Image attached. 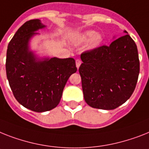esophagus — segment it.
<instances>
[{
    "instance_id": "esophagus-1",
    "label": "esophagus",
    "mask_w": 149,
    "mask_h": 149,
    "mask_svg": "<svg viewBox=\"0 0 149 149\" xmlns=\"http://www.w3.org/2000/svg\"><path fill=\"white\" fill-rule=\"evenodd\" d=\"M81 61L80 59H76V66H77V68L78 69V68L80 67L81 65Z\"/></svg>"
}]
</instances>
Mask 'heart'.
Returning a JSON list of instances; mask_svg holds the SVG:
<instances>
[{
  "label": "heart",
  "mask_w": 149,
  "mask_h": 149,
  "mask_svg": "<svg viewBox=\"0 0 149 149\" xmlns=\"http://www.w3.org/2000/svg\"><path fill=\"white\" fill-rule=\"evenodd\" d=\"M88 41H89L88 46L90 49H94V48L98 47L101 44V42H103V36L100 33H94V32L92 30L86 31L80 36L79 42H86Z\"/></svg>",
  "instance_id": "heart-1"
}]
</instances>
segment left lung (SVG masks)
I'll return each instance as SVG.
<instances>
[{
  "instance_id": "1",
  "label": "left lung",
  "mask_w": 149,
  "mask_h": 149,
  "mask_svg": "<svg viewBox=\"0 0 149 149\" xmlns=\"http://www.w3.org/2000/svg\"><path fill=\"white\" fill-rule=\"evenodd\" d=\"M126 33L81 55L79 68L86 103L93 108L113 110L131 97L136 88L139 59L135 42Z\"/></svg>"
}]
</instances>
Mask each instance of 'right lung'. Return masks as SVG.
Segmentation results:
<instances>
[{
	"label": "right lung",
	"instance_id": "add662e5",
	"mask_svg": "<svg viewBox=\"0 0 149 149\" xmlns=\"http://www.w3.org/2000/svg\"><path fill=\"white\" fill-rule=\"evenodd\" d=\"M45 26L30 19L19 28L8 44L6 72L13 96L19 104L38 113L51 110L59 104L68 79L77 72L72 58L39 59L29 51V42Z\"/></svg>",
	"mask_w": 149,
	"mask_h": 149
}]
</instances>
